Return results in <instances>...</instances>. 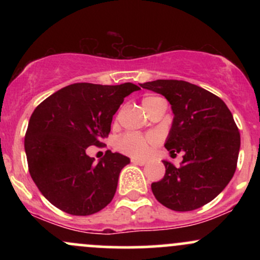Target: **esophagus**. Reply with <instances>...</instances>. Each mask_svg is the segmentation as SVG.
Masks as SVG:
<instances>
[{"label":"esophagus","mask_w":260,"mask_h":260,"mask_svg":"<svg viewBox=\"0 0 260 260\" xmlns=\"http://www.w3.org/2000/svg\"><path fill=\"white\" fill-rule=\"evenodd\" d=\"M132 161L133 164H136V165H139V166H144L145 164H147V161L145 160H140V159H136V157H132Z\"/></svg>","instance_id":"34e87169"}]
</instances>
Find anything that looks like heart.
<instances>
[{"label": "heart", "mask_w": 260, "mask_h": 260, "mask_svg": "<svg viewBox=\"0 0 260 260\" xmlns=\"http://www.w3.org/2000/svg\"><path fill=\"white\" fill-rule=\"evenodd\" d=\"M155 96H145L143 99L142 104L145 111L150 109L151 104L156 100ZM157 143V137L155 134H143L138 133H127L122 136L117 142V148L120 149L122 153H126L128 155H132L136 157H144L150 153L151 148Z\"/></svg>", "instance_id": "heart-1"}]
</instances>
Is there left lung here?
I'll use <instances>...</instances> for the list:
<instances>
[{
	"label": "left lung",
	"instance_id": "1",
	"mask_svg": "<svg viewBox=\"0 0 260 260\" xmlns=\"http://www.w3.org/2000/svg\"><path fill=\"white\" fill-rule=\"evenodd\" d=\"M140 86L171 104L174 121L165 148L172 155L183 153L180 166L164 161L165 176L151 183L155 198L175 211L203 207L222 192L237 166L241 137L231 111L213 92L184 80L157 79Z\"/></svg>",
	"mask_w": 260,
	"mask_h": 260
}]
</instances>
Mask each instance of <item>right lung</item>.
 <instances>
[{
    "instance_id": "add662e5",
    "label": "right lung",
    "mask_w": 260,
    "mask_h": 260,
    "mask_svg": "<svg viewBox=\"0 0 260 260\" xmlns=\"http://www.w3.org/2000/svg\"><path fill=\"white\" fill-rule=\"evenodd\" d=\"M133 83H76L53 92L32 112L24 148L32 181L56 208L71 215H91L112 201L121 170L129 157L107 150L94 162L86 148L101 145Z\"/></svg>"
}]
</instances>
